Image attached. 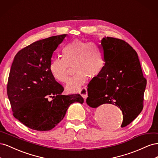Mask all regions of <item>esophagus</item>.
<instances>
[{"label":"esophagus","mask_w":158,"mask_h":158,"mask_svg":"<svg viewBox=\"0 0 158 158\" xmlns=\"http://www.w3.org/2000/svg\"><path fill=\"white\" fill-rule=\"evenodd\" d=\"M80 94L82 95V97L84 99H86V98L88 97V92H87V88L85 87H84L82 88L80 92H79Z\"/></svg>","instance_id":"34e87169"}]
</instances>
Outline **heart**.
Wrapping results in <instances>:
<instances>
[{"label": "heart", "mask_w": 158, "mask_h": 158, "mask_svg": "<svg viewBox=\"0 0 158 158\" xmlns=\"http://www.w3.org/2000/svg\"><path fill=\"white\" fill-rule=\"evenodd\" d=\"M63 58H56L50 64V73L60 82L69 80L70 66H74L76 74L66 85L70 92H78L89 76H98L106 66L105 51L98 42H87L74 40L66 44L62 50Z\"/></svg>", "instance_id": "1"}]
</instances>
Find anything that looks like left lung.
I'll use <instances>...</instances> for the list:
<instances>
[{
	"label": "left lung",
	"instance_id": "8db88e82",
	"mask_svg": "<svg viewBox=\"0 0 158 158\" xmlns=\"http://www.w3.org/2000/svg\"><path fill=\"white\" fill-rule=\"evenodd\" d=\"M101 45L106 66L89 83L86 103L93 108L105 103L117 106L123 112L121 127H125L142 111L146 80L137 52L126 41L107 37Z\"/></svg>",
	"mask_w": 158,
	"mask_h": 158
}]
</instances>
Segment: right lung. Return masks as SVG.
I'll return each instance as SVG.
<instances>
[{"label":"right lung","instance_id":"right-lung-1","mask_svg":"<svg viewBox=\"0 0 158 158\" xmlns=\"http://www.w3.org/2000/svg\"><path fill=\"white\" fill-rule=\"evenodd\" d=\"M66 35L35 41L18 51L14 59L7 95L14 117L33 130H51L63 120L70 105L84 103L80 94H62L64 88L50 73L52 53ZM49 97L53 99L51 102Z\"/></svg>","mask_w":158,"mask_h":158}]
</instances>
